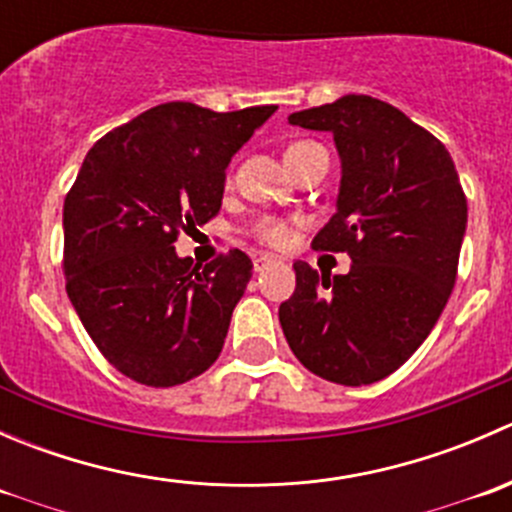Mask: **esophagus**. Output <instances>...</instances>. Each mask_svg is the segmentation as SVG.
Segmentation results:
<instances>
[{"label":"esophagus","mask_w":512,"mask_h":512,"mask_svg":"<svg viewBox=\"0 0 512 512\" xmlns=\"http://www.w3.org/2000/svg\"><path fill=\"white\" fill-rule=\"evenodd\" d=\"M252 265H255V272H265L267 267L277 265V257H272V255H260V257H255V260H252Z\"/></svg>","instance_id":"obj_1"}]
</instances>
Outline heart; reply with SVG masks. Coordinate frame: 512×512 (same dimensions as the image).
Listing matches in <instances>:
<instances>
[{
	"instance_id": "1",
	"label": "heart",
	"mask_w": 512,
	"mask_h": 512,
	"mask_svg": "<svg viewBox=\"0 0 512 512\" xmlns=\"http://www.w3.org/2000/svg\"><path fill=\"white\" fill-rule=\"evenodd\" d=\"M309 148H317V146H314V143H294V146H289L285 151V160L302 156V153L309 151ZM255 235L260 237V240L270 242V245L282 247L289 240V225L282 223V220L265 218L255 225Z\"/></svg>"
}]
</instances>
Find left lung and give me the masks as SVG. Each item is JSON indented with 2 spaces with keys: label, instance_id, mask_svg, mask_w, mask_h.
Segmentation results:
<instances>
[{
  "label": "left lung",
  "instance_id": "left-lung-1",
  "mask_svg": "<svg viewBox=\"0 0 512 512\" xmlns=\"http://www.w3.org/2000/svg\"><path fill=\"white\" fill-rule=\"evenodd\" d=\"M334 136L337 213L314 250L349 252L347 275L294 262L280 304L289 349L312 374L344 386L381 381L431 334L456 285L468 205L451 153L391 103L347 94L287 118Z\"/></svg>",
  "mask_w": 512,
  "mask_h": 512
}]
</instances>
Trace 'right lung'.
I'll use <instances>...</instances> for the list:
<instances>
[{"label": "right lung", "instance_id": "right-lung-1", "mask_svg": "<svg viewBox=\"0 0 512 512\" xmlns=\"http://www.w3.org/2000/svg\"><path fill=\"white\" fill-rule=\"evenodd\" d=\"M275 111L160 103L86 153L64 200L66 292L96 347L128 379L178 386L223 352L252 277L250 257L230 250L198 270L173 242L218 215L227 165Z\"/></svg>", "mask_w": 512, "mask_h": 512}]
</instances>
